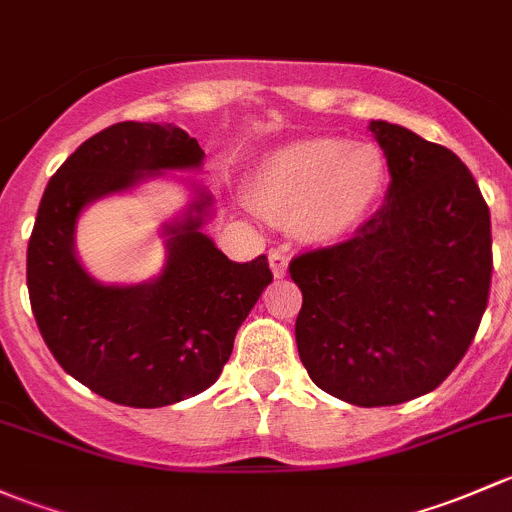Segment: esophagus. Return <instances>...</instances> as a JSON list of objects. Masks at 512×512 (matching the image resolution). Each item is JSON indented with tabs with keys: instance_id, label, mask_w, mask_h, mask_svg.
Segmentation results:
<instances>
[{
	"instance_id": "obj_1",
	"label": "esophagus",
	"mask_w": 512,
	"mask_h": 512,
	"mask_svg": "<svg viewBox=\"0 0 512 512\" xmlns=\"http://www.w3.org/2000/svg\"><path fill=\"white\" fill-rule=\"evenodd\" d=\"M268 263H271L273 276H276V278L286 276V271H288V256H286V251L273 249L271 254H268Z\"/></svg>"
}]
</instances>
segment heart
Segmentation results:
<instances>
[{
	"label": "heart",
	"mask_w": 512,
	"mask_h": 512,
	"mask_svg": "<svg viewBox=\"0 0 512 512\" xmlns=\"http://www.w3.org/2000/svg\"><path fill=\"white\" fill-rule=\"evenodd\" d=\"M387 182V160L374 145L313 138L268 155L251 177V199L263 217L328 244L352 236L377 212Z\"/></svg>",
	"instance_id": "obj_1"
}]
</instances>
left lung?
Masks as SVG:
<instances>
[{
    "mask_svg": "<svg viewBox=\"0 0 512 512\" xmlns=\"http://www.w3.org/2000/svg\"><path fill=\"white\" fill-rule=\"evenodd\" d=\"M370 130L392 175L387 204L288 273L310 379L342 402L392 407L439 387L471 347L491 293V212L449 147L384 120Z\"/></svg>",
    "mask_w": 512,
    "mask_h": 512,
    "instance_id": "obj_1",
    "label": "left lung"
}]
</instances>
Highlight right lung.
I'll return each mask as SVG.
<instances>
[{"instance_id": "add662e5", "label": "right lung", "mask_w": 512, "mask_h": 512, "mask_svg": "<svg viewBox=\"0 0 512 512\" xmlns=\"http://www.w3.org/2000/svg\"><path fill=\"white\" fill-rule=\"evenodd\" d=\"M202 157L172 125L115 123L83 142L41 197L26 249L31 313L56 362L108 402L155 409L212 387L273 281L266 256L236 263L199 231L207 194L167 229L170 256L152 283L100 286L76 261L73 229L88 202L142 175L199 167Z\"/></svg>"}]
</instances>
